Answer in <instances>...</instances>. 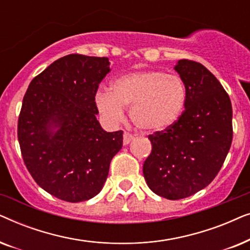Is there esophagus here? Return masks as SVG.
I'll list each match as a JSON object with an SVG mask.
<instances>
[{"label":"esophagus","mask_w":250,"mask_h":250,"mask_svg":"<svg viewBox=\"0 0 250 250\" xmlns=\"http://www.w3.org/2000/svg\"><path fill=\"white\" fill-rule=\"evenodd\" d=\"M133 138H134V136H133L131 133L125 132L124 135H123V142H124V145H128V143L133 140Z\"/></svg>","instance_id":"34e87169"}]
</instances>
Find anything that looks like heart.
Instances as JSON below:
<instances>
[{
	"label": "heart",
	"mask_w": 250,
	"mask_h": 250,
	"mask_svg": "<svg viewBox=\"0 0 250 250\" xmlns=\"http://www.w3.org/2000/svg\"><path fill=\"white\" fill-rule=\"evenodd\" d=\"M188 100L184 81L177 75L160 70H143L117 78L109 91L95 97L99 111L110 122L124 117L129 107V117L136 127L146 132L169 128L182 116Z\"/></svg>",
	"instance_id": "heart-1"
}]
</instances>
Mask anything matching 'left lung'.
Returning <instances> with one entry per match:
<instances>
[{
    "instance_id": "8db88e82",
    "label": "left lung",
    "mask_w": 250,
    "mask_h": 250,
    "mask_svg": "<svg viewBox=\"0 0 250 250\" xmlns=\"http://www.w3.org/2000/svg\"><path fill=\"white\" fill-rule=\"evenodd\" d=\"M175 70L188 90L186 110L173 126L148 138L152 150L143 164L146 184L169 200L183 199L215 179L233 136L232 105L217 78L192 60H179Z\"/></svg>"
}]
</instances>
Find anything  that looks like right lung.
Returning a JSON list of instances; mask_svg holds the SVG:
<instances>
[{"mask_svg": "<svg viewBox=\"0 0 250 250\" xmlns=\"http://www.w3.org/2000/svg\"><path fill=\"white\" fill-rule=\"evenodd\" d=\"M108 58L68 54L30 82L18 119L23 163L39 186L69 203L91 199L123 146V131L105 132L95 94Z\"/></svg>", "mask_w": 250, "mask_h": 250, "instance_id": "1", "label": "right lung"}]
</instances>
